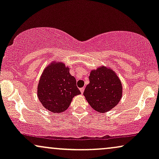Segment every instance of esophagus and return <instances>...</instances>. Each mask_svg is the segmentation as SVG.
Returning <instances> with one entry per match:
<instances>
[{
  "instance_id": "34e87169",
  "label": "esophagus",
  "mask_w": 159,
  "mask_h": 159,
  "mask_svg": "<svg viewBox=\"0 0 159 159\" xmlns=\"http://www.w3.org/2000/svg\"><path fill=\"white\" fill-rule=\"evenodd\" d=\"M80 90H81V93H83L84 91V87H82V88L80 89Z\"/></svg>"
}]
</instances>
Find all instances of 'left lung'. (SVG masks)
I'll return each mask as SVG.
<instances>
[{"instance_id": "8db88e82", "label": "left lung", "mask_w": 159, "mask_h": 159, "mask_svg": "<svg viewBox=\"0 0 159 159\" xmlns=\"http://www.w3.org/2000/svg\"><path fill=\"white\" fill-rule=\"evenodd\" d=\"M89 79L84 96L93 109L103 114L116 106L123 96V85L112 69L101 66L93 69Z\"/></svg>"}]
</instances>
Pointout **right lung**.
<instances>
[{"label": "right lung", "mask_w": 159, "mask_h": 159, "mask_svg": "<svg viewBox=\"0 0 159 159\" xmlns=\"http://www.w3.org/2000/svg\"><path fill=\"white\" fill-rule=\"evenodd\" d=\"M79 94L75 78L64 63L53 61L45 67L37 85V96L45 109L54 114L64 112Z\"/></svg>", "instance_id": "obj_1"}]
</instances>
